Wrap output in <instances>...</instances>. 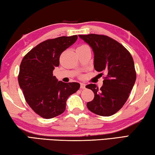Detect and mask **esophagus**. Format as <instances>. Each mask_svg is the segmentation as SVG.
Segmentation results:
<instances>
[{"instance_id": "1", "label": "esophagus", "mask_w": 155, "mask_h": 155, "mask_svg": "<svg viewBox=\"0 0 155 155\" xmlns=\"http://www.w3.org/2000/svg\"><path fill=\"white\" fill-rule=\"evenodd\" d=\"M81 88L83 90V89L85 88V83H81Z\"/></svg>"}]
</instances>
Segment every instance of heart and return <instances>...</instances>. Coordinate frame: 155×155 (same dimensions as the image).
<instances>
[{
	"label": "heart",
	"instance_id": "obj_1",
	"mask_svg": "<svg viewBox=\"0 0 155 155\" xmlns=\"http://www.w3.org/2000/svg\"><path fill=\"white\" fill-rule=\"evenodd\" d=\"M86 46V45H82V46ZM81 46H80V47H81Z\"/></svg>",
	"mask_w": 155,
	"mask_h": 155
}]
</instances>
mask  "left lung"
I'll return each mask as SVG.
<instances>
[{"label": "left lung", "mask_w": 155, "mask_h": 155, "mask_svg": "<svg viewBox=\"0 0 155 155\" xmlns=\"http://www.w3.org/2000/svg\"><path fill=\"white\" fill-rule=\"evenodd\" d=\"M78 37L92 48L95 70L106 74L99 90L95 84L86 85L94 94L93 101L87 103V108L101 116L114 115L127 102L135 83L133 57L122 44L108 36L89 34Z\"/></svg>", "instance_id": "8db88e82"}]
</instances>
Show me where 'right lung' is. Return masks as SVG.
<instances>
[{
    "label": "right lung",
    "mask_w": 155,
    "mask_h": 155,
    "mask_svg": "<svg viewBox=\"0 0 155 155\" xmlns=\"http://www.w3.org/2000/svg\"><path fill=\"white\" fill-rule=\"evenodd\" d=\"M77 35L47 40L31 50L20 65L18 83L28 105L46 119L64 113L66 101L80 87L78 83H64L53 76L59 57L72 46Z\"/></svg>",
    "instance_id": "add662e5"
}]
</instances>
